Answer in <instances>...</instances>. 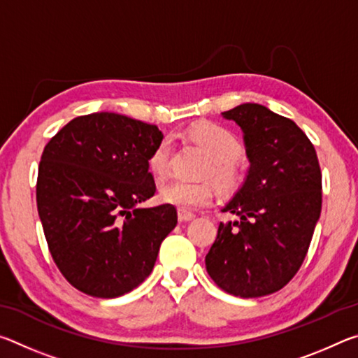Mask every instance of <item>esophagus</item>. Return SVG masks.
<instances>
[{
	"mask_svg": "<svg viewBox=\"0 0 358 358\" xmlns=\"http://www.w3.org/2000/svg\"><path fill=\"white\" fill-rule=\"evenodd\" d=\"M194 217H196V215L191 213V211L178 210V221H180V222H187V221L194 220Z\"/></svg>",
	"mask_w": 358,
	"mask_h": 358,
	"instance_id": "obj_1",
	"label": "esophagus"
}]
</instances>
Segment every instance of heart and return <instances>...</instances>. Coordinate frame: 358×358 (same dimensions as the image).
Listing matches in <instances>:
<instances>
[{
    "label": "heart",
    "mask_w": 358,
    "mask_h": 358,
    "mask_svg": "<svg viewBox=\"0 0 358 358\" xmlns=\"http://www.w3.org/2000/svg\"><path fill=\"white\" fill-rule=\"evenodd\" d=\"M189 136L211 159L205 175L213 178L222 191L232 192L245 178L241 151L243 147L232 131L221 124L205 123L192 128ZM171 141L162 138L156 143L148 156V171L155 178H164L171 169ZM159 199L167 205L180 210H197L207 207L215 199V186L210 181L172 180L161 187Z\"/></svg>",
    "instance_id": "obj_1"
}]
</instances>
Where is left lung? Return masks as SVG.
I'll return each mask as SVG.
<instances>
[{"mask_svg": "<svg viewBox=\"0 0 358 358\" xmlns=\"http://www.w3.org/2000/svg\"><path fill=\"white\" fill-rule=\"evenodd\" d=\"M222 117L243 131L250 171L222 208L240 220L220 224L205 265L222 290L256 299L282 289L305 260L322 208V173L292 120L252 102Z\"/></svg>", "mask_w": 358, "mask_h": 358, "instance_id": "1", "label": "left lung"}]
</instances>
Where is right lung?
I'll return each instance as SVG.
<instances>
[{"instance_id":"add662e5","label":"right lung","mask_w":358,"mask_h":358,"mask_svg":"<svg viewBox=\"0 0 358 358\" xmlns=\"http://www.w3.org/2000/svg\"><path fill=\"white\" fill-rule=\"evenodd\" d=\"M157 126L112 112L71 120L41 156L36 201L48 250L80 292L115 299L145 281L177 226L173 205L138 208L156 185Z\"/></svg>"}]
</instances>
